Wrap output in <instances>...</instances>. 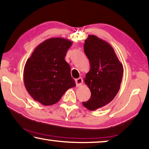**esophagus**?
<instances>
[{"mask_svg":"<svg viewBox=\"0 0 149 149\" xmlns=\"http://www.w3.org/2000/svg\"><path fill=\"white\" fill-rule=\"evenodd\" d=\"M75 82H76L77 86H80L82 84V82H83V80H82L81 77H80V78H79V79H77L76 80H75Z\"/></svg>","mask_w":149,"mask_h":149,"instance_id":"esophagus-1","label":"esophagus"}]
</instances>
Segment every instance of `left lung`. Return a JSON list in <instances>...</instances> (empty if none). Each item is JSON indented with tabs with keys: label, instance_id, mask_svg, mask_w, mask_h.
Masks as SVG:
<instances>
[{
	"label": "left lung",
	"instance_id": "1",
	"mask_svg": "<svg viewBox=\"0 0 149 149\" xmlns=\"http://www.w3.org/2000/svg\"><path fill=\"white\" fill-rule=\"evenodd\" d=\"M84 51L91 66L84 81L91 90V97L82 104L95 111L110 103L117 95L124 70L111 45L97 36L88 35Z\"/></svg>",
	"mask_w": 149,
	"mask_h": 149
}]
</instances>
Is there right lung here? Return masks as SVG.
Returning a JSON list of instances; mask_svg holds the SVG:
<instances>
[{
    "instance_id": "add662e5",
    "label": "right lung",
    "mask_w": 149,
    "mask_h": 149,
    "mask_svg": "<svg viewBox=\"0 0 149 149\" xmlns=\"http://www.w3.org/2000/svg\"><path fill=\"white\" fill-rule=\"evenodd\" d=\"M72 42L63 38L45 40L27 59L23 80L32 98L45 106L58 102L68 88L76 86L65 60Z\"/></svg>"
}]
</instances>
